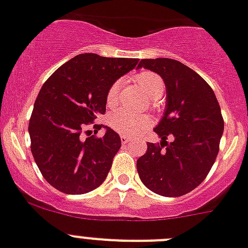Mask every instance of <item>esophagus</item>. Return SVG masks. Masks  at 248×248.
Wrapping results in <instances>:
<instances>
[{"label": "esophagus", "instance_id": "obj_1", "mask_svg": "<svg viewBox=\"0 0 248 248\" xmlns=\"http://www.w3.org/2000/svg\"><path fill=\"white\" fill-rule=\"evenodd\" d=\"M131 141V139L130 137H127V136H121V142L124 143V145H126V143H128Z\"/></svg>", "mask_w": 248, "mask_h": 248}]
</instances>
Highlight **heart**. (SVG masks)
Wrapping results in <instances>:
<instances>
[{
    "instance_id": "b5f03b06",
    "label": "heart",
    "mask_w": 248,
    "mask_h": 248,
    "mask_svg": "<svg viewBox=\"0 0 248 248\" xmlns=\"http://www.w3.org/2000/svg\"><path fill=\"white\" fill-rule=\"evenodd\" d=\"M136 83L141 87L145 94L150 97V105H155L156 99L160 98L165 91V83L163 78L153 72L139 73L135 77ZM120 82L112 83L106 94V102L109 107L116 105L117 94L120 91ZM109 126L121 135L134 136L140 131L145 130L150 126V118L146 114H134L127 111L120 109L109 116Z\"/></svg>"
}]
</instances>
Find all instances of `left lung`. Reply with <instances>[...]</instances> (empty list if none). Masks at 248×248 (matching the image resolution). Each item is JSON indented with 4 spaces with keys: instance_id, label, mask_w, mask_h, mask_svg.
Wrapping results in <instances>:
<instances>
[{
    "instance_id": "obj_1",
    "label": "left lung",
    "mask_w": 248,
    "mask_h": 248,
    "mask_svg": "<svg viewBox=\"0 0 248 248\" xmlns=\"http://www.w3.org/2000/svg\"><path fill=\"white\" fill-rule=\"evenodd\" d=\"M137 68L157 73L168 93L166 111L154 130L163 141L147 143L137 171L156 194L180 197L207 178L217 159L224 128L219 103L211 85L178 60L142 59Z\"/></svg>"
}]
</instances>
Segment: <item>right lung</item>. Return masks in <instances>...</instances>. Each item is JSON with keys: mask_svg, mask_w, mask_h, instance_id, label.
Returning a JSON list of instances; mask_svg holds the SVG:
<instances>
[{"mask_svg": "<svg viewBox=\"0 0 248 248\" xmlns=\"http://www.w3.org/2000/svg\"><path fill=\"white\" fill-rule=\"evenodd\" d=\"M139 59L79 54L58 68L43 84L29 121L31 153L44 179L65 194H84L107 178L121 147L120 135L94 124V135L83 131L106 113L108 88Z\"/></svg>", "mask_w": 248, "mask_h": 248, "instance_id": "add662e5", "label": "right lung"}]
</instances>
